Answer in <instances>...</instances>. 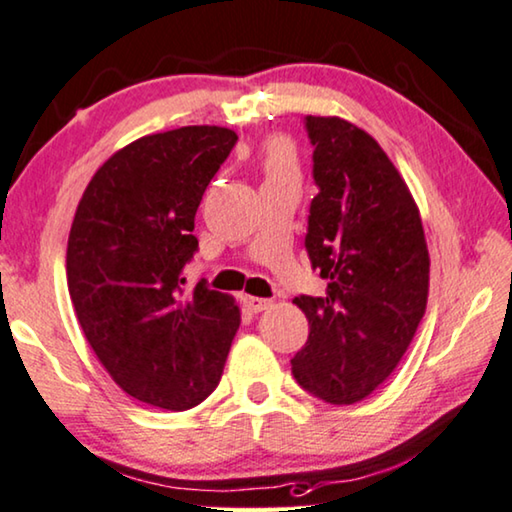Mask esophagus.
<instances>
[{"instance_id": "obj_1", "label": "esophagus", "mask_w": 512, "mask_h": 512, "mask_svg": "<svg viewBox=\"0 0 512 512\" xmlns=\"http://www.w3.org/2000/svg\"><path fill=\"white\" fill-rule=\"evenodd\" d=\"M246 303H248L250 312H262V310L271 308V301L269 299H259V296H248Z\"/></svg>"}]
</instances>
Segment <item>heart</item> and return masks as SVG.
<instances>
[{
    "mask_svg": "<svg viewBox=\"0 0 512 512\" xmlns=\"http://www.w3.org/2000/svg\"><path fill=\"white\" fill-rule=\"evenodd\" d=\"M296 158L292 144L285 140H271L264 149L266 177H294Z\"/></svg>",
    "mask_w": 512,
    "mask_h": 512,
    "instance_id": "b5f03b06",
    "label": "heart"
}]
</instances>
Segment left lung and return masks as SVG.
<instances>
[{"label": "left lung", "mask_w": 512, "mask_h": 512, "mask_svg": "<svg viewBox=\"0 0 512 512\" xmlns=\"http://www.w3.org/2000/svg\"><path fill=\"white\" fill-rule=\"evenodd\" d=\"M312 142L308 250L326 296H296L308 342L292 358L301 388L331 404L375 393L398 368L430 289L421 213L377 140L340 117H305Z\"/></svg>", "instance_id": "obj_1"}]
</instances>
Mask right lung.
<instances>
[{
	"mask_svg": "<svg viewBox=\"0 0 512 512\" xmlns=\"http://www.w3.org/2000/svg\"><path fill=\"white\" fill-rule=\"evenodd\" d=\"M236 144L220 126L144 135L98 167L75 211L66 280L85 338L131 395L186 411L223 375L241 324L232 296L181 271L197 250L195 213Z\"/></svg>",
	"mask_w": 512,
	"mask_h": 512,
	"instance_id": "obj_1",
	"label": "right lung"
}]
</instances>
